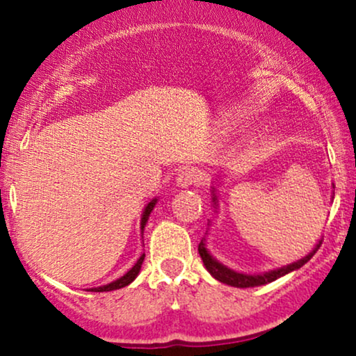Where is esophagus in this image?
I'll return each mask as SVG.
<instances>
[{"label":"esophagus","mask_w":356,"mask_h":356,"mask_svg":"<svg viewBox=\"0 0 356 356\" xmlns=\"http://www.w3.org/2000/svg\"><path fill=\"white\" fill-rule=\"evenodd\" d=\"M204 179L202 172L199 169H195V167H184L181 172L177 174V179H175V182H177L179 187H191L194 186V184H201Z\"/></svg>","instance_id":"34e87169"}]
</instances>
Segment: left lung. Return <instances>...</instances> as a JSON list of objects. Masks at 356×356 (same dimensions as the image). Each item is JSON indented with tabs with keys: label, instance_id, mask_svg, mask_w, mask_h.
Wrapping results in <instances>:
<instances>
[{
	"label": "left lung",
	"instance_id": "left-lung-1",
	"mask_svg": "<svg viewBox=\"0 0 356 356\" xmlns=\"http://www.w3.org/2000/svg\"><path fill=\"white\" fill-rule=\"evenodd\" d=\"M211 195H212V202H214V209H218V206H219L218 189H216L214 186L211 187ZM320 246H321V239L318 241V244L313 248V251H309L308 254H306L305 257H301V259H298L291 264H286V266H283V268L271 269V271H266V273H259V275H246V273H239V271H234V269L224 266L222 263H219V261L211 254L209 249L206 248V238H202L201 243H199V254H201L204 266H206L207 271L211 273V276L216 277V280L220 281V283L234 286V288H254V286L268 284V283H271V281L277 280V277H281V276L288 275V273L300 269L303 264H306L309 259H312L314 252L320 249Z\"/></svg>",
	"mask_w": 356,
	"mask_h": 356
}]
</instances>
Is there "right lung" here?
Returning <instances> with one entry per match:
<instances>
[{
  "label": "right lung",
  "instance_id": "obj_1",
  "mask_svg": "<svg viewBox=\"0 0 356 356\" xmlns=\"http://www.w3.org/2000/svg\"><path fill=\"white\" fill-rule=\"evenodd\" d=\"M157 201H159V199H157V197H154L152 201H150V202L147 204V206L144 207V211H142V218H140V234H144V227H145L147 220H149L150 212L154 211V207H155V204H157ZM144 257H145V254H144V252H142V256L138 257L137 263L134 264V266L130 268L129 271H127L124 276L118 277V280L112 281V283H108V284L97 286V288H90L88 291H93V293H104V291H113V289H120V288H125V286H129V284L132 283V281L136 280V277L138 276V273H140L142 263H144Z\"/></svg>",
  "mask_w": 356,
  "mask_h": 356
}]
</instances>
